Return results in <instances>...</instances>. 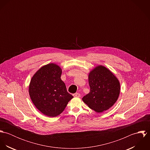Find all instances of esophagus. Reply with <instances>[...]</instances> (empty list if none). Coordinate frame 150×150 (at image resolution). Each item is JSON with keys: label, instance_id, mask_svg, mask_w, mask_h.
Masks as SVG:
<instances>
[{"label": "esophagus", "instance_id": "34e87169", "mask_svg": "<svg viewBox=\"0 0 150 150\" xmlns=\"http://www.w3.org/2000/svg\"><path fill=\"white\" fill-rule=\"evenodd\" d=\"M80 96H81V95L79 93H74L73 94V96H74V97H80Z\"/></svg>", "mask_w": 150, "mask_h": 150}]
</instances>
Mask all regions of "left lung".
Listing matches in <instances>:
<instances>
[{
    "label": "left lung",
    "instance_id": "obj_1",
    "mask_svg": "<svg viewBox=\"0 0 150 150\" xmlns=\"http://www.w3.org/2000/svg\"><path fill=\"white\" fill-rule=\"evenodd\" d=\"M88 82L90 92L82 99L88 107L102 112L114 105L120 95V84L110 70L96 66L89 73Z\"/></svg>",
    "mask_w": 150,
    "mask_h": 150
}]
</instances>
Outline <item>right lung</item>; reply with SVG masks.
<instances>
[{
	"instance_id": "add662e5",
	"label": "right lung",
	"mask_w": 150,
	"mask_h": 150,
	"mask_svg": "<svg viewBox=\"0 0 150 150\" xmlns=\"http://www.w3.org/2000/svg\"><path fill=\"white\" fill-rule=\"evenodd\" d=\"M62 69L54 64L43 66L32 77L29 87L30 99L43 114L54 117L61 114L73 98L61 80Z\"/></svg>"
}]
</instances>
